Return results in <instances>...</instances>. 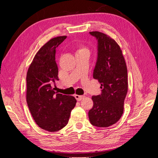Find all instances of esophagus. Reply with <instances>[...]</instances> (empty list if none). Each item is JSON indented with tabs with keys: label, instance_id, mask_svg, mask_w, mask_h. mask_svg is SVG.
Here are the masks:
<instances>
[{
	"label": "esophagus",
	"instance_id": "esophagus-1",
	"mask_svg": "<svg viewBox=\"0 0 158 158\" xmlns=\"http://www.w3.org/2000/svg\"><path fill=\"white\" fill-rule=\"evenodd\" d=\"M84 98V95H75V98L76 99L77 101H80V100H82L83 98Z\"/></svg>",
	"mask_w": 158,
	"mask_h": 158
}]
</instances>
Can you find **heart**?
<instances>
[{
    "mask_svg": "<svg viewBox=\"0 0 158 158\" xmlns=\"http://www.w3.org/2000/svg\"><path fill=\"white\" fill-rule=\"evenodd\" d=\"M89 53H90L89 49L86 45H84L83 44L79 45L77 47V49L76 50V55L84 54V55H89Z\"/></svg>",
    "mask_w": 158,
    "mask_h": 158,
    "instance_id": "b5f03b06",
    "label": "heart"
}]
</instances>
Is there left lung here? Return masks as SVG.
Masks as SVG:
<instances>
[{
    "label": "left lung",
    "instance_id": "1",
    "mask_svg": "<svg viewBox=\"0 0 158 158\" xmlns=\"http://www.w3.org/2000/svg\"><path fill=\"white\" fill-rule=\"evenodd\" d=\"M98 40V56L93 78L101 84L102 94L93 95V107L88 112L92 125L108 127L121 118L128 92V75L120 46L108 35L90 31Z\"/></svg>",
    "mask_w": 158,
    "mask_h": 158
}]
</instances>
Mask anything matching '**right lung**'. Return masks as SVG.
Returning <instances> with one entry per match:
<instances>
[{
    "label": "right lung",
    "mask_w": 158,
    "mask_h": 158,
    "mask_svg": "<svg viewBox=\"0 0 158 158\" xmlns=\"http://www.w3.org/2000/svg\"><path fill=\"white\" fill-rule=\"evenodd\" d=\"M66 38H52L43 45L27 73V106L37 125L49 132L58 131L67 125L76 103L74 96L57 93L52 86L59 80L55 50Z\"/></svg>",
    "instance_id": "add662e5"
}]
</instances>
